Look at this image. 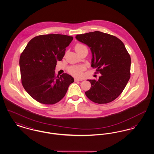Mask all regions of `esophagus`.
I'll use <instances>...</instances> for the list:
<instances>
[{
  "mask_svg": "<svg viewBox=\"0 0 154 154\" xmlns=\"http://www.w3.org/2000/svg\"><path fill=\"white\" fill-rule=\"evenodd\" d=\"M82 80L81 79H74V81H75V82H77V81H82Z\"/></svg>",
  "mask_w": 154,
  "mask_h": 154,
  "instance_id": "34e87169",
  "label": "esophagus"
}]
</instances>
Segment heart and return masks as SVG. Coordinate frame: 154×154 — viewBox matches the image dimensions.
Here are the masks:
<instances>
[{"label":"heart","mask_w":154,"mask_h":154,"mask_svg":"<svg viewBox=\"0 0 154 154\" xmlns=\"http://www.w3.org/2000/svg\"><path fill=\"white\" fill-rule=\"evenodd\" d=\"M84 47H85V46L82 44H77L75 47V49L80 48ZM84 70H85L84 66H82V65L71 66L68 68L69 73L76 77H81L82 76L83 71Z\"/></svg>","instance_id":"heart-1"}]
</instances>
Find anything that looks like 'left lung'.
Returning <instances> with one entry per match:
<instances>
[{
  "mask_svg": "<svg viewBox=\"0 0 154 154\" xmlns=\"http://www.w3.org/2000/svg\"><path fill=\"white\" fill-rule=\"evenodd\" d=\"M75 38L90 48L91 66L102 74L98 80H88L91 87L85 95L98 104L114 100L131 77V59L124 44L117 37L99 31L77 35Z\"/></svg>",
  "mask_w": 154,
  "mask_h": 154,
  "instance_id": "1",
  "label": "left lung"
}]
</instances>
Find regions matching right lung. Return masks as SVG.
Instances as JSON below:
<instances>
[{
  "mask_svg": "<svg viewBox=\"0 0 154 154\" xmlns=\"http://www.w3.org/2000/svg\"><path fill=\"white\" fill-rule=\"evenodd\" d=\"M73 37L49 34L33 37L26 46L20 58L22 85L32 97L44 104H54L66 95L74 82L69 74L56 77L57 61L63 58L66 48Z\"/></svg>",
  "mask_w": 154,
  "mask_h": 154,
  "instance_id": "1",
  "label": "right lung"
}]
</instances>
